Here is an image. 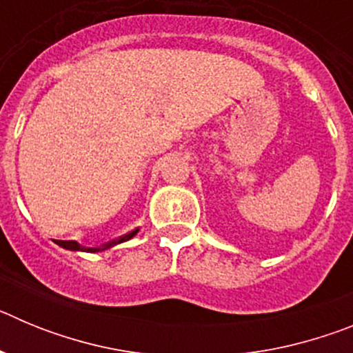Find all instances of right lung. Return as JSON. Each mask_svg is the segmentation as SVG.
I'll use <instances>...</instances> for the list:
<instances>
[{"mask_svg": "<svg viewBox=\"0 0 353 353\" xmlns=\"http://www.w3.org/2000/svg\"><path fill=\"white\" fill-rule=\"evenodd\" d=\"M138 232H139V228H138V230H134V232L127 233V235L120 236V239L113 240V242H108V244H104V245H102V248H86V245H81L79 242H76V240H58V242H56V244L60 245V248H63V249H68V251L99 252V251H108V249L114 248V245L121 244V242H127V240H130V239H132V236L136 235V233H138Z\"/></svg>", "mask_w": 353, "mask_h": 353, "instance_id": "add662e5", "label": "right lung"}]
</instances>
